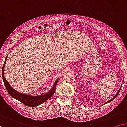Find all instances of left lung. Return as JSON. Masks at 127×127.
<instances>
[{
  "label": "left lung",
  "mask_w": 127,
  "mask_h": 127,
  "mask_svg": "<svg viewBox=\"0 0 127 127\" xmlns=\"http://www.w3.org/2000/svg\"><path fill=\"white\" fill-rule=\"evenodd\" d=\"M123 79H124V78H123ZM122 85H121L120 87V88H119V91H118V92H117V93H116V95H115L114 96H113V97L112 98V99H110V100H109V101H108L107 102H106V103H105V104H107V103H110V102H111V101H112V100H113V99H115V97H116L117 96H118V95L119 94V92H120V89H121V87H122Z\"/></svg>",
  "instance_id": "8db88e82"
}]
</instances>
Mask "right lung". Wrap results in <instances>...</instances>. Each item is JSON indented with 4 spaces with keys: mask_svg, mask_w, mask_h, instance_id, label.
<instances>
[{
    "mask_svg": "<svg viewBox=\"0 0 127 127\" xmlns=\"http://www.w3.org/2000/svg\"><path fill=\"white\" fill-rule=\"evenodd\" d=\"M7 59V56H6L5 59L4 63L3 66L2 68V76L4 83L5 87L8 91V94L12 96L13 98H14L18 101H19L24 104V105L28 106V107H36L37 105H39L44 103L45 101L50 99L51 97H52L53 94L55 93V89L56 87V84L58 82L59 77L55 80V82L53 84L52 87L51 88V90L47 92V93L41 95L33 96L29 94H25L21 92H18V91L15 90L12 86L9 84L8 81L7 80L6 78L4 76V67L5 64L6 63V61Z\"/></svg>",
    "mask_w": 127,
    "mask_h": 127,
    "instance_id": "add662e5",
    "label": "right lung"
}]
</instances>
